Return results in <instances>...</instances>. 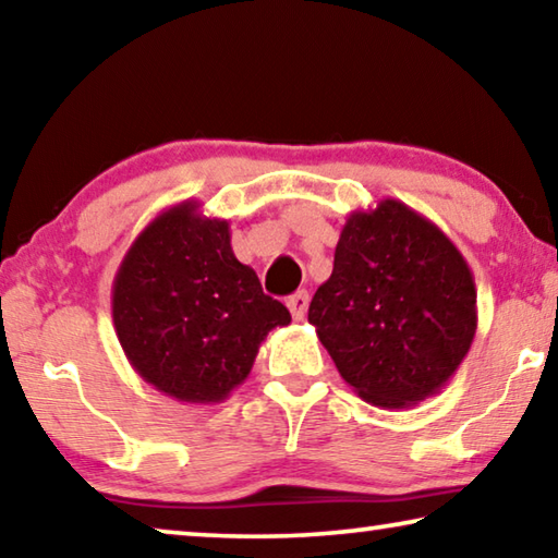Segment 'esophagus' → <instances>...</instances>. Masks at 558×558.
I'll return each mask as SVG.
<instances>
[{
	"label": "esophagus",
	"instance_id": "1",
	"mask_svg": "<svg viewBox=\"0 0 558 558\" xmlns=\"http://www.w3.org/2000/svg\"><path fill=\"white\" fill-rule=\"evenodd\" d=\"M288 307H290V313H292V317L298 319H305V315H307V307H310V295L305 290H300V292H295V295H290L288 298Z\"/></svg>",
	"mask_w": 558,
	"mask_h": 558
}]
</instances>
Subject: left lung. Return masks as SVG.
<instances>
[{
  "instance_id": "left-lung-1",
  "label": "left lung",
  "mask_w": 558,
  "mask_h": 558,
  "mask_svg": "<svg viewBox=\"0 0 558 558\" xmlns=\"http://www.w3.org/2000/svg\"><path fill=\"white\" fill-rule=\"evenodd\" d=\"M307 319L354 393L409 409L438 393L470 352L475 278L436 223L381 199L349 214Z\"/></svg>"
}]
</instances>
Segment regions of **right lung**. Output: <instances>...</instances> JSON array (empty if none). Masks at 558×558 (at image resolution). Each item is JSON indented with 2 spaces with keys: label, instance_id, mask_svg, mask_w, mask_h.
<instances>
[{
  "label": "right lung",
  "instance_id": "right-lung-1",
  "mask_svg": "<svg viewBox=\"0 0 558 558\" xmlns=\"http://www.w3.org/2000/svg\"><path fill=\"white\" fill-rule=\"evenodd\" d=\"M199 206H169L132 241L112 280V325L149 386L184 403H221L290 313L233 256L229 221Z\"/></svg>",
  "mask_w": 558,
  "mask_h": 558
}]
</instances>
